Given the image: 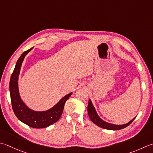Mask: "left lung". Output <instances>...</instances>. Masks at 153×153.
Here are the masks:
<instances>
[{
	"label": "left lung",
	"mask_w": 153,
	"mask_h": 153,
	"mask_svg": "<svg viewBox=\"0 0 153 153\" xmlns=\"http://www.w3.org/2000/svg\"><path fill=\"white\" fill-rule=\"evenodd\" d=\"M88 115L89 117V118H90V119L94 123L97 125V126H99L100 127L105 128V129H108V130L122 129V128H124L125 127H127V126H128V125H129L133 121L134 119H135V117L133 118L132 120L124 125H114V124L109 123L105 122V121L102 120V119H101L97 115L96 110H95L94 106L93 105L91 100H89V103H88Z\"/></svg>",
	"instance_id": "8db88e82"
}]
</instances>
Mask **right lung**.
<instances>
[{"label":"right lung","mask_w":153,"mask_h":153,"mask_svg":"<svg viewBox=\"0 0 153 153\" xmlns=\"http://www.w3.org/2000/svg\"><path fill=\"white\" fill-rule=\"evenodd\" d=\"M32 49L33 48L25 51L18 59L10 77L9 88H10L12 107L16 117L29 127L41 128L48 127L58 121L62 114L65 101L71 96L72 93L65 95L52 108L44 111H36L32 110L24 103L19 94L18 80H19L20 68L25 57Z\"/></svg>","instance_id":"right-lung-1"}]
</instances>
